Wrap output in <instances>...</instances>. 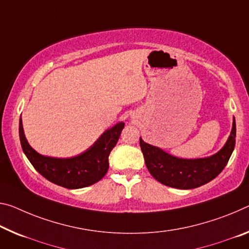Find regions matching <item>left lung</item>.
Instances as JSON below:
<instances>
[{
	"instance_id": "8db88e82",
	"label": "left lung",
	"mask_w": 249,
	"mask_h": 249,
	"mask_svg": "<svg viewBox=\"0 0 249 249\" xmlns=\"http://www.w3.org/2000/svg\"><path fill=\"white\" fill-rule=\"evenodd\" d=\"M236 123L224 147L214 155L205 159L184 160L169 155L160 148L145 143L140 137L146 167L151 175L160 183L169 187L192 189L202 186L215 178L226 166L236 142Z\"/></svg>"
}]
</instances>
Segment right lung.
I'll use <instances>...</instances> for the list:
<instances>
[{
  "mask_svg": "<svg viewBox=\"0 0 249 249\" xmlns=\"http://www.w3.org/2000/svg\"><path fill=\"white\" fill-rule=\"evenodd\" d=\"M123 128V122L117 123L102 134L88 151L70 159L43 156L34 151L25 139L21 118L18 133L23 152L39 174L58 186L76 189L95 184L105 176L108 171L109 153L116 145Z\"/></svg>",
  "mask_w": 249,
  "mask_h": 249,
  "instance_id": "1",
  "label": "right lung"
}]
</instances>
